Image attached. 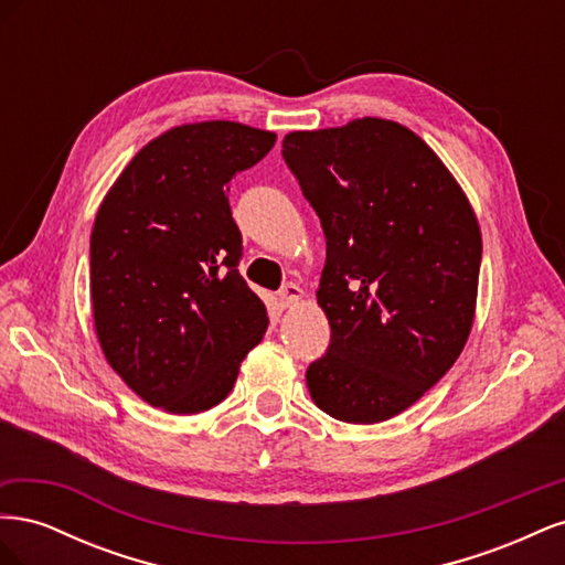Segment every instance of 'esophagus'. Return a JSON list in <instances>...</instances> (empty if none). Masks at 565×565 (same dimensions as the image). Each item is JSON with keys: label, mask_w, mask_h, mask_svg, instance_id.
<instances>
[{"label": "esophagus", "mask_w": 565, "mask_h": 565, "mask_svg": "<svg viewBox=\"0 0 565 565\" xmlns=\"http://www.w3.org/2000/svg\"><path fill=\"white\" fill-rule=\"evenodd\" d=\"M301 287L299 285H295V282H287L280 292H278V297H280V303L282 306H292V303H297L299 299H301Z\"/></svg>", "instance_id": "esophagus-1"}]
</instances>
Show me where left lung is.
<instances>
[{
    "mask_svg": "<svg viewBox=\"0 0 565 565\" xmlns=\"http://www.w3.org/2000/svg\"><path fill=\"white\" fill-rule=\"evenodd\" d=\"M282 158L328 241L316 297L332 334L306 386L339 422L391 419L467 344L483 252L471 204L436 152L388 119L292 131Z\"/></svg>",
    "mask_w": 565,
    "mask_h": 565,
    "instance_id": "obj_1",
    "label": "left lung"
}]
</instances>
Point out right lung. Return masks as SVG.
Returning <instances> with one entry per match:
<instances>
[{
	"instance_id": "obj_1",
	"label": "right lung",
	"mask_w": 565,
	"mask_h": 565,
	"mask_svg": "<svg viewBox=\"0 0 565 565\" xmlns=\"http://www.w3.org/2000/svg\"><path fill=\"white\" fill-rule=\"evenodd\" d=\"M276 134L183 125L150 141L115 181L92 231L94 322L110 367L152 407L195 415L224 401L266 332L241 276L231 181Z\"/></svg>"
}]
</instances>
